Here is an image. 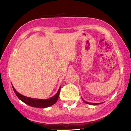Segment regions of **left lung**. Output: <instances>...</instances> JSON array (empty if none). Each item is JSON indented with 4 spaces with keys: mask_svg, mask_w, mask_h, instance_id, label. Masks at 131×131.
Segmentation results:
<instances>
[{
    "mask_svg": "<svg viewBox=\"0 0 131 131\" xmlns=\"http://www.w3.org/2000/svg\"><path fill=\"white\" fill-rule=\"evenodd\" d=\"M83 100V101L85 103H87V104H89V105H99V104H100V103H89V102H86V101H85L83 100V99H82Z\"/></svg>",
    "mask_w": 131,
    "mask_h": 131,
    "instance_id": "left-lung-1",
    "label": "left lung"
}]
</instances>
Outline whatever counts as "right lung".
<instances>
[{"instance_id":"1","label":"right lung","mask_w":131,"mask_h":131,"mask_svg":"<svg viewBox=\"0 0 131 131\" xmlns=\"http://www.w3.org/2000/svg\"><path fill=\"white\" fill-rule=\"evenodd\" d=\"M13 90L16 94V95H17V97L19 98L21 101H22L23 102L26 103V105L30 106L32 107H39V108H45V107H48L51 106L53 105L54 104H55L59 99V94H60V87L59 88V91H58L57 94L53 96L52 97H51L50 99H32L29 98V97H25L24 96L21 94H19L16 89H14V88L12 86Z\"/></svg>"}]
</instances>
